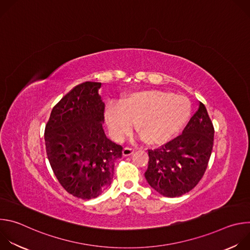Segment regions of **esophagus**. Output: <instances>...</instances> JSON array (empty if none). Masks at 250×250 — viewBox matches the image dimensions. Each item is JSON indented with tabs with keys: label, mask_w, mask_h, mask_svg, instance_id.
Masks as SVG:
<instances>
[{
	"label": "esophagus",
	"mask_w": 250,
	"mask_h": 250,
	"mask_svg": "<svg viewBox=\"0 0 250 250\" xmlns=\"http://www.w3.org/2000/svg\"><path fill=\"white\" fill-rule=\"evenodd\" d=\"M133 152H134V148H131V147H125L124 150H123L124 156H129V155H131Z\"/></svg>",
	"instance_id": "1"
}]
</instances>
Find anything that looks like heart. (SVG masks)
Returning a JSON list of instances; mask_svg holds the SVG:
<instances>
[{"label":"heart","mask_w":250,"mask_h":250,"mask_svg":"<svg viewBox=\"0 0 250 250\" xmlns=\"http://www.w3.org/2000/svg\"><path fill=\"white\" fill-rule=\"evenodd\" d=\"M192 112L190 100L182 94L144 90L130 94L121 104H110L105 120L117 139L136 130L148 145H162L185 125Z\"/></svg>","instance_id":"obj_1"}]
</instances>
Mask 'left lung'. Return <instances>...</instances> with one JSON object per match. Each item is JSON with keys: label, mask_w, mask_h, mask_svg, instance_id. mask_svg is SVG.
Listing matches in <instances>:
<instances>
[{"label": "left lung", "mask_w": 250, "mask_h": 250, "mask_svg": "<svg viewBox=\"0 0 250 250\" xmlns=\"http://www.w3.org/2000/svg\"><path fill=\"white\" fill-rule=\"evenodd\" d=\"M213 133L206 106L200 102L182 134L156 149H148V168L145 173L148 184L169 198L182 196L195 188L208 167Z\"/></svg>", "instance_id": "obj_1"}]
</instances>
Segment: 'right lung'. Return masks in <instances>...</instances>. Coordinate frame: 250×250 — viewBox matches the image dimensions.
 <instances>
[{"label":"right lung","mask_w":250,"mask_h":250,"mask_svg":"<svg viewBox=\"0 0 250 250\" xmlns=\"http://www.w3.org/2000/svg\"><path fill=\"white\" fill-rule=\"evenodd\" d=\"M101 83L85 82L66 94L45 125L47 158L61 186L72 196L90 200L111 183L123 146L106 138Z\"/></svg>","instance_id":"right-lung-1"}]
</instances>
